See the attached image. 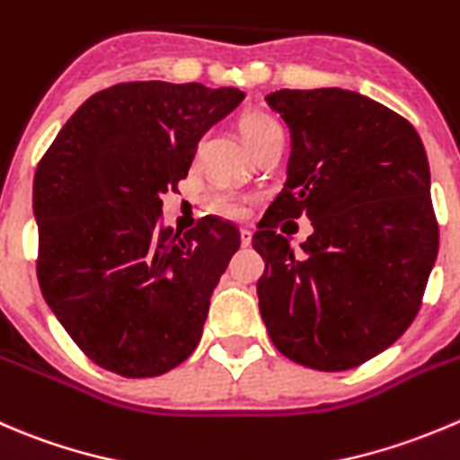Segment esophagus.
Listing matches in <instances>:
<instances>
[{"label":"esophagus","mask_w":460,"mask_h":460,"mask_svg":"<svg viewBox=\"0 0 460 460\" xmlns=\"http://www.w3.org/2000/svg\"><path fill=\"white\" fill-rule=\"evenodd\" d=\"M240 243H243V247H249L252 244V231L240 229Z\"/></svg>","instance_id":"obj_1"}]
</instances>
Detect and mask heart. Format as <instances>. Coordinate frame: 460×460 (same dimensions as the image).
<instances>
[{
  "mask_svg": "<svg viewBox=\"0 0 460 460\" xmlns=\"http://www.w3.org/2000/svg\"><path fill=\"white\" fill-rule=\"evenodd\" d=\"M238 130H240V137H243V141L247 144V148L252 150V153L258 148V146L265 144L267 139H271L274 135L283 132L279 123H276L270 114H265V111L261 110L244 111L238 121ZM208 208L226 217H240L244 213L243 199L235 198L234 193H225V190L211 195V199H208Z\"/></svg>",
  "mask_w": 460,
  "mask_h": 460,
  "instance_id": "heart-1",
  "label": "heart"
}]
</instances>
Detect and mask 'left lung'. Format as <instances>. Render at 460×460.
Here are the masks:
<instances>
[{"mask_svg": "<svg viewBox=\"0 0 460 460\" xmlns=\"http://www.w3.org/2000/svg\"><path fill=\"white\" fill-rule=\"evenodd\" d=\"M265 101L288 123L292 153L253 234L262 321L292 362L349 371L420 310L438 253L425 146L407 119L349 89H280ZM301 215L315 231L294 254L275 226Z\"/></svg>", "mask_w": 460, "mask_h": 460, "instance_id": "left-lung-1", "label": "left lung"}]
</instances>
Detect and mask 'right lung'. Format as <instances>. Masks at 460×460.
<instances>
[{"instance_id": "obj_1", "label": "right lung", "mask_w": 460, "mask_h": 460, "mask_svg": "<svg viewBox=\"0 0 460 460\" xmlns=\"http://www.w3.org/2000/svg\"><path fill=\"white\" fill-rule=\"evenodd\" d=\"M244 93L199 83H121L89 96L38 164V280L78 349L123 377L180 367L240 247L234 225H162V195L189 175L198 141Z\"/></svg>"}]
</instances>
